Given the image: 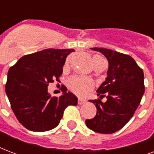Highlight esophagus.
I'll list each match as a JSON object with an SVG mask.
<instances>
[{"label":"esophagus","mask_w":154,"mask_h":154,"mask_svg":"<svg viewBox=\"0 0 154 154\" xmlns=\"http://www.w3.org/2000/svg\"><path fill=\"white\" fill-rule=\"evenodd\" d=\"M85 102V100H83V99H81V98L78 99V101H77L78 105H82V104H84Z\"/></svg>","instance_id":"obj_1"}]
</instances>
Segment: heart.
Returning <instances> with one entry per match:
<instances>
[{
    "instance_id": "obj_1",
    "label": "heart",
    "mask_w": 154,
    "mask_h": 154,
    "mask_svg": "<svg viewBox=\"0 0 154 154\" xmlns=\"http://www.w3.org/2000/svg\"><path fill=\"white\" fill-rule=\"evenodd\" d=\"M102 62H106V60L101 56L94 55L93 57V63L94 66ZM69 85L72 92L82 97L86 96L89 92L94 89V82L88 77H73L70 79Z\"/></svg>"
}]
</instances>
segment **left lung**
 <instances>
[{
  "label": "left lung",
  "mask_w": 154,
  "mask_h": 154,
  "mask_svg": "<svg viewBox=\"0 0 154 154\" xmlns=\"http://www.w3.org/2000/svg\"><path fill=\"white\" fill-rule=\"evenodd\" d=\"M109 61L107 77L99 87L97 96L107 101L90 100L97 107L96 116L85 120L89 129L99 134H113L134 116L145 93L144 72L130 56L105 48H92Z\"/></svg>",
  "instance_id": "left-lung-1"
}]
</instances>
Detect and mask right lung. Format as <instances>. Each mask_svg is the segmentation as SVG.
<instances>
[{
    "label": "right lung",
    "instance_id": "add662e5",
    "mask_svg": "<svg viewBox=\"0 0 154 154\" xmlns=\"http://www.w3.org/2000/svg\"><path fill=\"white\" fill-rule=\"evenodd\" d=\"M73 49H47L28 54L8 69L5 93L17 119L31 131L44 132L60 123L69 105H77V97L66 91L52 97L48 85L60 82L63 65Z\"/></svg>",
    "mask_w": 154,
    "mask_h": 154
}]
</instances>
